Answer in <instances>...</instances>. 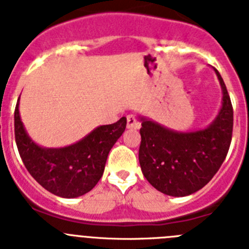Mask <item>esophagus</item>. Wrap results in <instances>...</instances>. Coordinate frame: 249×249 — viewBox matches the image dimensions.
<instances>
[{"label": "esophagus", "mask_w": 249, "mask_h": 249, "mask_svg": "<svg viewBox=\"0 0 249 249\" xmlns=\"http://www.w3.org/2000/svg\"><path fill=\"white\" fill-rule=\"evenodd\" d=\"M140 127H141V124H140V122L137 121V118H136L135 114H128V116H127V128L138 129Z\"/></svg>", "instance_id": "1"}]
</instances>
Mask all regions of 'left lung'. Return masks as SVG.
<instances>
[{
  "mask_svg": "<svg viewBox=\"0 0 249 249\" xmlns=\"http://www.w3.org/2000/svg\"><path fill=\"white\" fill-rule=\"evenodd\" d=\"M222 107L210 126L193 132H177L140 116L142 122L138 160L147 181L172 197H184L203 188L217 173L230 149L233 108L223 78Z\"/></svg>",
  "mask_w": 249,
  "mask_h": 249,
  "instance_id": "left-lung-1",
  "label": "left lung"
}]
</instances>
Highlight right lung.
Returning <instances> with one entry per match:
<instances>
[{"mask_svg": "<svg viewBox=\"0 0 249 249\" xmlns=\"http://www.w3.org/2000/svg\"><path fill=\"white\" fill-rule=\"evenodd\" d=\"M18 102L19 98L15 109V138L30 175L48 192L63 198L89 192L102 177L109 151L126 129V117L94 128L71 146L46 148L35 143L26 132Z\"/></svg>", "mask_w": 249, "mask_h": 249, "instance_id": "add662e5", "label": "right lung"}]
</instances>
